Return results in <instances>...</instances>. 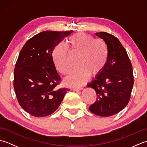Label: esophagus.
Returning a JSON list of instances; mask_svg holds the SVG:
<instances>
[{"label":"esophagus","instance_id":"esophagus-1","mask_svg":"<svg viewBox=\"0 0 147 147\" xmlns=\"http://www.w3.org/2000/svg\"><path fill=\"white\" fill-rule=\"evenodd\" d=\"M83 89V87H80V88H73V90H74V91L78 92V91H80V90H82Z\"/></svg>","mask_w":147,"mask_h":147}]
</instances>
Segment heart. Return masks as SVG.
<instances>
[{"label":"heart","mask_w":147,"mask_h":147,"mask_svg":"<svg viewBox=\"0 0 147 147\" xmlns=\"http://www.w3.org/2000/svg\"><path fill=\"white\" fill-rule=\"evenodd\" d=\"M72 53L80 55L78 65L80 68L72 73L65 83L73 86H79L86 83L92 74L97 77L102 73L109 59L107 44L102 40H95L85 33H78L68 39ZM52 59L59 73L67 74L71 67L67 47L62 43L56 45L52 51Z\"/></svg>","instance_id":"1"}]
</instances>
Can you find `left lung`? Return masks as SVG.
I'll return each instance as SVG.
<instances>
[{
    "mask_svg": "<svg viewBox=\"0 0 147 147\" xmlns=\"http://www.w3.org/2000/svg\"><path fill=\"white\" fill-rule=\"evenodd\" d=\"M95 35L107 44L109 59L102 73L87 85L97 95L89 109L99 116L108 117L117 114L128 104L134 83L133 67L125 49L116 37L106 32Z\"/></svg>",
    "mask_w": 147,
    "mask_h": 147,
    "instance_id": "1",
    "label": "left lung"
}]
</instances>
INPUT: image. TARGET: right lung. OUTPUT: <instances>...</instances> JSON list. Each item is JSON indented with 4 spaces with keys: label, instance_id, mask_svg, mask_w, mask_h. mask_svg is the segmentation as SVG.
<instances>
[{
    "label": "right lung",
    "instance_id": "right-lung-1",
    "mask_svg": "<svg viewBox=\"0 0 147 147\" xmlns=\"http://www.w3.org/2000/svg\"><path fill=\"white\" fill-rule=\"evenodd\" d=\"M73 31H45L28 40L20 51L14 71V88L19 104L35 117L57 110L68 88H57L61 81L52 51Z\"/></svg>",
    "mask_w": 147,
    "mask_h": 147
}]
</instances>
